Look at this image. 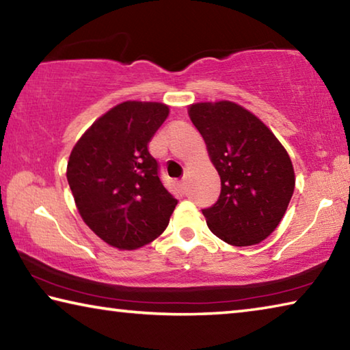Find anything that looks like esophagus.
<instances>
[{"instance_id": "obj_1", "label": "esophagus", "mask_w": 350, "mask_h": 350, "mask_svg": "<svg viewBox=\"0 0 350 350\" xmlns=\"http://www.w3.org/2000/svg\"><path fill=\"white\" fill-rule=\"evenodd\" d=\"M177 187H179L180 191H185V189H187V180L185 179L179 180V182H177Z\"/></svg>"}]
</instances>
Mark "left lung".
<instances>
[{
  "label": "left lung",
  "mask_w": 350,
  "mask_h": 350,
  "mask_svg": "<svg viewBox=\"0 0 350 350\" xmlns=\"http://www.w3.org/2000/svg\"><path fill=\"white\" fill-rule=\"evenodd\" d=\"M188 116L221 176L217 202L202 210L206 225L230 245L259 244L280 225L295 189L286 148L256 116L228 100L189 105Z\"/></svg>",
  "instance_id": "1"
}]
</instances>
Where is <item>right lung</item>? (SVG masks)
I'll use <instances>...</instances> for the list:
<instances>
[{
	"label": "right lung",
	"instance_id": "obj_1",
	"mask_svg": "<svg viewBox=\"0 0 350 350\" xmlns=\"http://www.w3.org/2000/svg\"><path fill=\"white\" fill-rule=\"evenodd\" d=\"M170 108L123 102L92 123L72 148L66 177L77 210L106 244L135 250L163 233L177 205L148 151Z\"/></svg>",
	"mask_w": 350,
	"mask_h": 350
}]
</instances>
